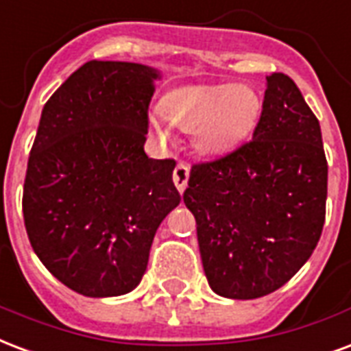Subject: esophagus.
<instances>
[{"instance_id":"34e87169","label":"esophagus","mask_w":351,"mask_h":351,"mask_svg":"<svg viewBox=\"0 0 351 351\" xmlns=\"http://www.w3.org/2000/svg\"><path fill=\"white\" fill-rule=\"evenodd\" d=\"M189 176H191V168H189V165H185V162H179L178 166H176V170H173V185L178 186L179 192H183L186 189V185H189Z\"/></svg>"}]
</instances>
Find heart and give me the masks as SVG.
Wrapping results in <instances>:
<instances>
[{
  "label": "heart",
  "instance_id": "1",
  "mask_svg": "<svg viewBox=\"0 0 351 351\" xmlns=\"http://www.w3.org/2000/svg\"><path fill=\"white\" fill-rule=\"evenodd\" d=\"M259 97L246 86L199 85L170 92L162 101V112L178 128L192 131L194 146L204 155L228 152L254 128L259 116ZM152 128L160 138H168V128L159 116Z\"/></svg>",
  "mask_w": 351,
  "mask_h": 351
}]
</instances>
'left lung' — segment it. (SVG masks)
Masks as SVG:
<instances>
[{"instance_id": "1", "label": "left lung", "mask_w": 351, "mask_h": 351, "mask_svg": "<svg viewBox=\"0 0 351 351\" xmlns=\"http://www.w3.org/2000/svg\"><path fill=\"white\" fill-rule=\"evenodd\" d=\"M326 197L320 123L289 75H266L254 138L192 166L183 194L210 289L254 300L285 285L320 241Z\"/></svg>"}]
</instances>
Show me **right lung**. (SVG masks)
<instances>
[{"label": "right lung", "instance_id": "obj_1", "mask_svg": "<svg viewBox=\"0 0 351 351\" xmlns=\"http://www.w3.org/2000/svg\"><path fill=\"white\" fill-rule=\"evenodd\" d=\"M154 68L88 60L44 105L23 183L31 246L60 283L88 298L128 294L155 231L181 202L176 160L144 152Z\"/></svg>", "mask_w": 351, "mask_h": 351}]
</instances>
